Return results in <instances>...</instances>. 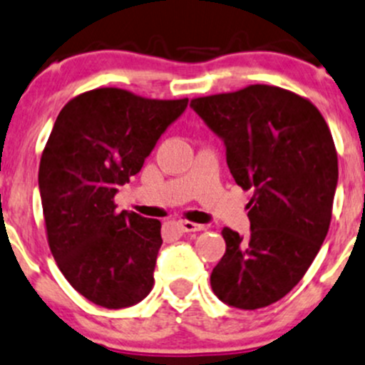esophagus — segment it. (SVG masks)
<instances>
[{
  "label": "esophagus",
  "mask_w": 365,
  "mask_h": 365,
  "mask_svg": "<svg viewBox=\"0 0 365 365\" xmlns=\"http://www.w3.org/2000/svg\"><path fill=\"white\" fill-rule=\"evenodd\" d=\"M179 228H181L182 232H202L205 230V225L193 223V221H181V223H179Z\"/></svg>",
  "instance_id": "esophagus-1"
}]
</instances>
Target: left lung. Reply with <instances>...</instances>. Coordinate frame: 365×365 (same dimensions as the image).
Instances as JSON below:
<instances>
[{
	"label": "left lung",
	"instance_id": "left-lung-1",
	"mask_svg": "<svg viewBox=\"0 0 365 365\" xmlns=\"http://www.w3.org/2000/svg\"><path fill=\"white\" fill-rule=\"evenodd\" d=\"M227 145L235 182L251 190V234L223 228L227 251L210 274L217 299L260 309L283 299L313 264L332 220L337 151L309 100L277 86L253 84L191 100Z\"/></svg>",
	"mask_w": 365,
	"mask_h": 365
}]
</instances>
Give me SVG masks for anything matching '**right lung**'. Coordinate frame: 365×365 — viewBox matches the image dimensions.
Segmentation results:
<instances>
[{"instance_id": "right-lung-1", "label": "right lung", "mask_w": 365, "mask_h": 365, "mask_svg": "<svg viewBox=\"0 0 365 365\" xmlns=\"http://www.w3.org/2000/svg\"><path fill=\"white\" fill-rule=\"evenodd\" d=\"M186 107L187 98L98 88L56 119L38 170L45 234L63 276L96 306H133L155 287L161 223L118 212L114 197Z\"/></svg>"}]
</instances>
